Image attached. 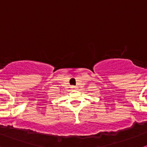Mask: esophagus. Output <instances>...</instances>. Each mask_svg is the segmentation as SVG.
I'll return each mask as SVG.
<instances>
[{"instance_id": "obj_1", "label": "esophagus", "mask_w": 147, "mask_h": 147, "mask_svg": "<svg viewBox=\"0 0 147 147\" xmlns=\"http://www.w3.org/2000/svg\"><path fill=\"white\" fill-rule=\"evenodd\" d=\"M71 88H72V89H76V88H77V87H76V86H72V87H71Z\"/></svg>"}]
</instances>
